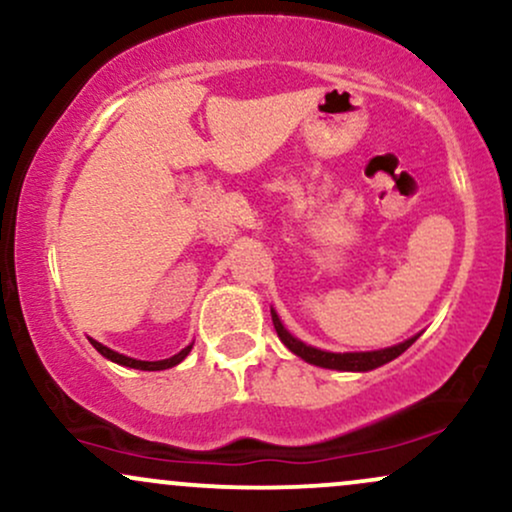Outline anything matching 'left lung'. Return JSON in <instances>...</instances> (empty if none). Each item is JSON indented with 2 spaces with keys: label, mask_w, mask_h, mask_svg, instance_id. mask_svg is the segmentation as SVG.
Wrapping results in <instances>:
<instances>
[{
  "label": "left lung",
  "mask_w": 512,
  "mask_h": 512,
  "mask_svg": "<svg viewBox=\"0 0 512 512\" xmlns=\"http://www.w3.org/2000/svg\"><path fill=\"white\" fill-rule=\"evenodd\" d=\"M272 322H274V330L279 334V339L284 342L296 356H301L303 361L313 363V366L320 368H334V370H373L378 366H385L387 361L397 358L399 354L409 349L411 344L416 342V337L407 339V342L390 346V349H380V351H361V354H330V351H320L315 346L303 344L301 339H296L293 334H289L281 325L279 315L272 310Z\"/></svg>",
  "instance_id": "1"
}]
</instances>
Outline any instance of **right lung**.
Here are the masks:
<instances>
[{
	"label": "right lung",
	"instance_id": "add662e5",
	"mask_svg": "<svg viewBox=\"0 0 512 512\" xmlns=\"http://www.w3.org/2000/svg\"><path fill=\"white\" fill-rule=\"evenodd\" d=\"M91 344H93V349L98 351V354H103L105 358H110V361L120 363V366H127V368H137V370H166V368H173V366H178L182 358L190 354V349H192V346H187V349H182L180 354H175L173 358H163V361H137V358H129V356L117 354V351L108 349V346H103L101 342H96V339H91Z\"/></svg>",
	"mask_w": 512,
	"mask_h": 512
}]
</instances>
